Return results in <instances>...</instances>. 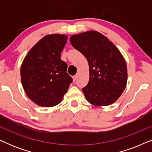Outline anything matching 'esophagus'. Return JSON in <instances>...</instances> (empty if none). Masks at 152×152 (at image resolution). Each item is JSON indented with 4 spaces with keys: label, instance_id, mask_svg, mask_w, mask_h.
I'll use <instances>...</instances> for the list:
<instances>
[{
    "label": "esophagus",
    "instance_id": "obj_1",
    "mask_svg": "<svg viewBox=\"0 0 152 152\" xmlns=\"http://www.w3.org/2000/svg\"><path fill=\"white\" fill-rule=\"evenodd\" d=\"M72 79H73V82H75V81L77 80V75H75V76H73L72 77Z\"/></svg>",
    "mask_w": 152,
    "mask_h": 152
}]
</instances>
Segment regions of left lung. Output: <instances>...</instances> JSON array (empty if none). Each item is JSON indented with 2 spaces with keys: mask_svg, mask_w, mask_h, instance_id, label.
Here are the masks:
<instances>
[{
  "mask_svg": "<svg viewBox=\"0 0 152 152\" xmlns=\"http://www.w3.org/2000/svg\"><path fill=\"white\" fill-rule=\"evenodd\" d=\"M70 41L88 62L89 81L82 89L87 101L98 107L115 102L127 81L126 64L119 50L96 31L72 35Z\"/></svg>",
  "mask_w": 152,
  "mask_h": 152,
  "instance_id": "obj_1",
  "label": "left lung"
}]
</instances>
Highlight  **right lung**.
Masks as SVG:
<instances>
[{
	"mask_svg": "<svg viewBox=\"0 0 152 152\" xmlns=\"http://www.w3.org/2000/svg\"><path fill=\"white\" fill-rule=\"evenodd\" d=\"M68 37L49 34L29 51L20 68L21 83L29 98L41 107H51L61 101L72 79L61 53Z\"/></svg>",
	"mask_w": 152,
	"mask_h": 152,
	"instance_id": "right-lung-1",
	"label": "right lung"
}]
</instances>
